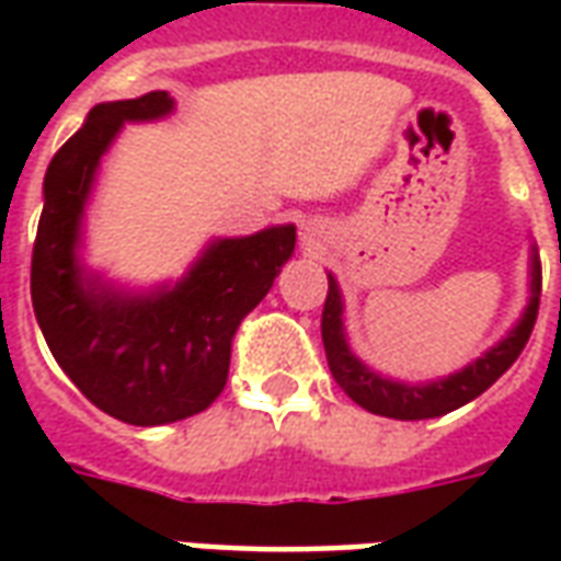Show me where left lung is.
Masks as SVG:
<instances>
[{
	"mask_svg": "<svg viewBox=\"0 0 561 561\" xmlns=\"http://www.w3.org/2000/svg\"><path fill=\"white\" fill-rule=\"evenodd\" d=\"M538 304H541V261L531 257V304L517 330L505 342H499L493 352L483 354L481 360L466 366L462 373L445 378V381L426 385V388H409V385H397V381L376 376L348 352L345 336H342L340 288H336L333 276H328V300H324V312H321V340H324V354H328V366L336 378V385L360 409L381 414V417H397V421H423V417H438V414L466 405L474 397H481L490 385H495V378L505 376L529 342L531 328L538 321Z\"/></svg>",
	"mask_w": 561,
	"mask_h": 561,
	"instance_id": "1",
	"label": "left lung"
}]
</instances>
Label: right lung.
<instances>
[{"instance_id":"add662e5","label":"right lung","mask_w":561,"mask_h":561,"mask_svg":"<svg viewBox=\"0 0 561 561\" xmlns=\"http://www.w3.org/2000/svg\"><path fill=\"white\" fill-rule=\"evenodd\" d=\"M173 107L152 90L92 107L78 135L56 149L32 245V309L47 348L75 388L116 421L159 426L209 409L225 390L233 333L291 257V225L221 240L173 291L116 297L87 288L75 243L99 159L128 119Z\"/></svg>"}]
</instances>
